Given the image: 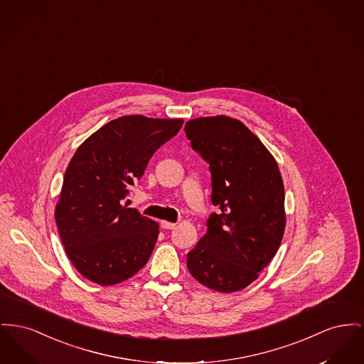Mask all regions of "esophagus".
<instances>
[{
	"label": "esophagus",
	"instance_id": "34e87169",
	"mask_svg": "<svg viewBox=\"0 0 364 364\" xmlns=\"http://www.w3.org/2000/svg\"><path fill=\"white\" fill-rule=\"evenodd\" d=\"M161 227L164 228V230H174L176 228V224L174 223H171V221H161Z\"/></svg>",
	"mask_w": 364,
	"mask_h": 364
}]
</instances>
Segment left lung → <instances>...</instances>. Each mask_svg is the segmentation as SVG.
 Masks as SVG:
<instances>
[{"mask_svg": "<svg viewBox=\"0 0 364 364\" xmlns=\"http://www.w3.org/2000/svg\"><path fill=\"white\" fill-rule=\"evenodd\" d=\"M191 147L212 174L208 232L187 255L190 274L221 293L247 287L278 252L284 225V187L278 164L240 121L205 117L186 124Z\"/></svg>", "mask_w": 364, "mask_h": 364, "instance_id": "obj_1", "label": "left lung"}]
</instances>
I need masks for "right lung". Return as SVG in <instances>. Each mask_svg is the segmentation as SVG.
Segmentation results:
<instances>
[{"label": "right lung", "instance_id": "1", "mask_svg": "<svg viewBox=\"0 0 364 364\" xmlns=\"http://www.w3.org/2000/svg\"><path fill=\"white\" fill-rule=\"evenodd\" d=\"M183 122L125 115L96 130L75 151L55 218L65 253L82 277L111 286L147 264L158 223L122 200L154 152L178 133Z\"/></svg>", "mask_w": 364, "mask_h": 364}]
</instances>
